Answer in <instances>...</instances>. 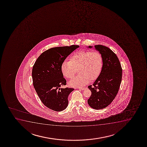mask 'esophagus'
Returning <instances> with one entry per match:
<instances>
[{
	"instance_id": "esophagus-1",
	"label": "esophagus",
	"mask_w": 147,
	"mask_h": 147,
	"mask_svg": "<svg viewBox=\"0 0 147 147\" xmlns=\"http://www.w3.org/2000/svg\"><path fill=\"white\" fill-rule=\"evenodd\" d=\"M86 88H85V87H84V88H79V89H80V90H84Z\"/></svg>"
}]
</instances>
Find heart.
<instances>
[{
    "mask_svg": "<svg viewBox=\"0 0 147 147\" xmlns=\"http://www.w3.org/2000/svg\"><path fill=\"white\" fill-rule=\"evenodd\" d=\"M103 67V58L99 52L83 50L77 52L70 61H65L61 64V71L68 79H72L77 70L79 75L69 82L74 87H82L96 80Z\"/></svg>",
    "mask_w": 147,
    "mask_h": 147,
    "instance_id": "obj_1",
    "label": "heart"
}]
</instances>
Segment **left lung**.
<instances>
[{
	"instance_id": "obj_1",
	"label": "left lung",
	"mask_w": 147,
	"mask_h": 147,
	"mask_svg": "<svg viewBox=\"0 0 147 147\" xmlns=\"http://www.w3.org/2000/svg\"><path fill=\"white\" fill-rule=\"evenodd\" d=\"M94 47L102 55L103 67L93 85L88 86L92 94L88 103L92 108L99 110L107 107L116 97L121 85L123 70L118 57L110 49L101 45ZM88 48L92 47L89 46Z\"/></svg>"
}]
</instances>
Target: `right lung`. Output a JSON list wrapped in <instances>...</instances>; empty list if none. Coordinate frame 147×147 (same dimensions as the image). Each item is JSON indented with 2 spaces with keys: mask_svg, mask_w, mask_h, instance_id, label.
I'll use <instances>...</instances> for the list:
<instances>
[{
  "mask_svg": "<svg viewBox=\"0 0 147 147\" xmlns=\"http://www.w3.org/2000/svg\"><path fill=\"white\" fill-rule=\"evenodd\" d=\"M78 45L54 47L44 52L37 58L32 71L33 85L44 105L55 111L67 107L68 97L74 89L61 88L66 85L61 71V64Z\"/></svg>",
  "mask_w": 147,
  "mask_h": 147,
  "instance_id": "1",
  "label": "right lung"
}]
</instances>
